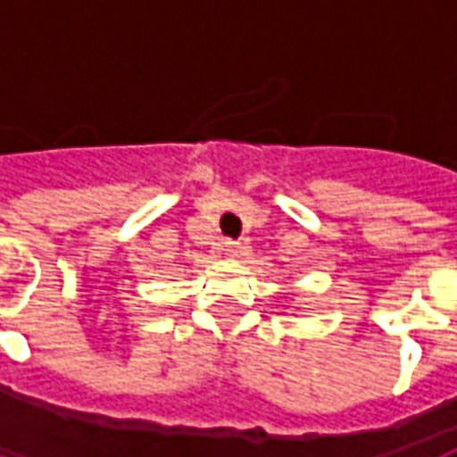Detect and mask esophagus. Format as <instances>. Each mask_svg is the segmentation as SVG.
Segmentation results:
<instances>
[{"instance_id": "1", "label": "esophagus", "mask_w": 457, "mask_h": 457, "mask_svg": "<svg viewBox=\"0 0 457 457\" xmlns=\"http://www.w3.org/2000/svg\"><path fill=\"white\" fill-rule=\"evenodd\" d=\"M223 251H226V256L236 259V256L244 253V244H238V241H226V244H223Z\"/></svg>"}]
</instances>
